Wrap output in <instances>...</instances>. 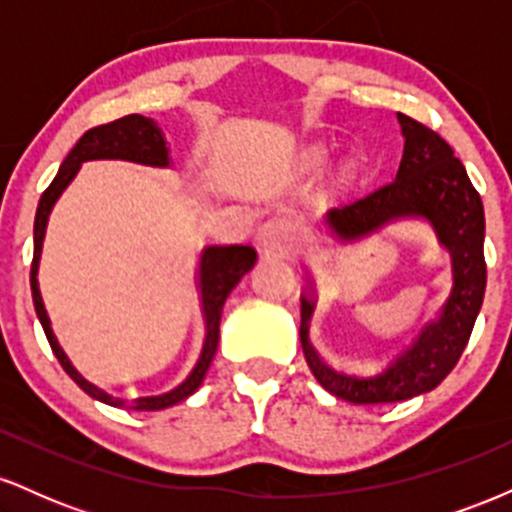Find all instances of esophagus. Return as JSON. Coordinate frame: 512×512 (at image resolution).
<instances>
[{"instance_id":"esophagus-1","label":"esophagus","mask_w":512,"mask_h":512,"mask_svg":"<svg viewBox=\"0 0 512 512\" xmlns=\"http://www.w3.org/2000/svg\"><path fill=\"white\" fill-rule=\"evenodd\" d=\"M296 223L291 219H284V216H276V219H269L262 226L260 238L264 248L276 250V252H289L296 243Z\"/></svg>"}]
</instances>
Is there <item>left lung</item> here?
I'll return each instance as SVG.
<instances>
[{
  "label": "left lung",
  "mask_w": 512,
  "mask_h": 512,
  "mask_svg": "<svg viewBox=\"0 0 512 512\" xmlns=\"http://www.w3.org/2000/svg\"><path fill=\"white\" fill-rule=\"evenodd\" d=\"M404 154L395 180L327 211L325 223L339 240H356L399 219H424L450 252L452 289L440 313L424 322L373 373L325 361L308 339L315 301L301 291V344L317 383L354 404L402 402L431 392L460 361L484 303V204L460 158L440 134L397 113Z\"/></svg>",
  "instance_id": "8db88e82"
}]
</instances>
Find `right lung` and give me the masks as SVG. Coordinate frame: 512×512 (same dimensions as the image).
Here are the masks:
<instances>
[{"mask_svg":"<svg viewBox=\"0 0 512 512\" xmlns=\"http://www.w3.org/2000/svg\"><path fill=\"white\" fill-rule=\"evenodd\" d=\"M96 158H122V161H134L144 163V166H156V168H168L170 156L163 132L158 129L154 120L144 115H125L120 120L108 122V125L88 129L84 137L76 142V146L69 151V156L64 158V163L57 170L55 180L50 182L48 190L43 192L38 202V211H35V223H33V264H31V293H33V305L35 313H38L40 325H43L45 337L52 346V354L57 356V361L62 363V368L67 370L69 378L74 380L86 395H91L98 402L110 404V407L120 409H134V411H158L173 407V404L182 402L197 392V387L202 385L204 375L211 366V358L216 354V346H219V325H221V310L226 303L228 293L236 289V284L250 272L252 264L257 260V252L250 245H209L202 250L199 257V293H202V315L204 325H207V334H204L202 354H199L195 368L187 375L178 387L168 392H158V395H137V397H122V395H110V392L101 390L98 385L88 383L84 375L72 366L67 354L62 351V346L57 344L55 332L50 327L48 310L43 305V296L38 289V264H40V250H43V238H45V226H48V216L60 195L67 190L69 182L74 180V175L79 173L81 163L96 161Z\"/></svg>","mask_w":512,"mask_h":512,"instance_id":"1","label":"right lung"}]
</instances>
